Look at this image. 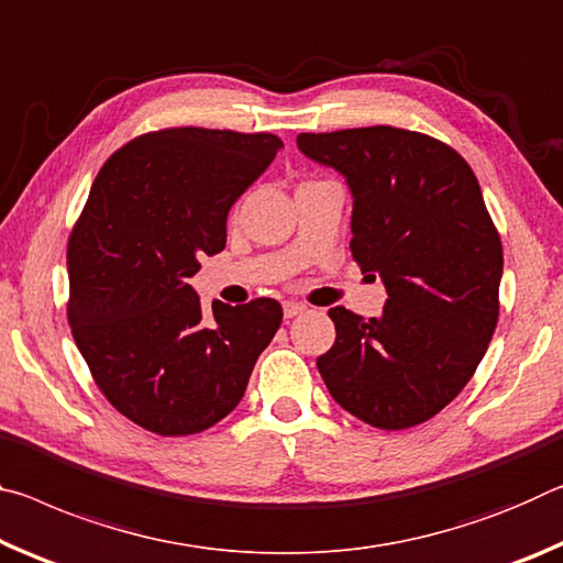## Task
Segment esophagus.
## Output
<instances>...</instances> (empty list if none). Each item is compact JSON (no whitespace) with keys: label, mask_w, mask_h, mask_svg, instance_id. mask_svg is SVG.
I'll list each match as a JSON object with an SVG mask.
<instances>
[{"label":"esophagus","mask_w":563,"mask_h":563,"mask_svg":"<svg viewBox=\"0 0 563 563\" xmlns=\"http://www.w3.org/2000/svg\"><path fill=\"white\" fill-rule=\"evenodd\" d=\"M303 311H307V307H303V303H299V301L284 303V319H294V317L303 314Z\"/></svg>","instance_id":"obj_1"}]
</instances>
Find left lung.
Masks as SVG:
<instances>
[{
	"label": "left lung",
	"instance_id": "left-lung-1",
	"mask_svg": "<svg viewBox=\"0 0 563 563\" xmlns=\"http://www.w3.org/2000/svg\"><path fill=\"white\" fill-rule=\"evenodd\" d=\"M297 146L346 179L352 254L389 297L372 319L329 309L321 379L376 429L417 427L468 384L499 319L504 252L482 187L451 146L407 129L299 134Z\"/></svg>",
	"mask_w": 563,
	"mask_h": 563
}]
</instances>
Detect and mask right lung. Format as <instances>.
<instances>
[{
  "label": "right lung",
  "instance_id": "right-lung-1",
  "mask_svg": "<svg viewBox=\"0 0 563 563\" xmlns=\"http://www.w3.org/2000/svg\"><path fill=\"white\" fill-rule=\"evenodd\" d=\"M279 150L274 134L164 129L124 144L91 184L67 249L69 327L101 394L154 434L224 419L282 324L274 299H214L207 314L189 284Z\"/></svg>",
  "mask_w": 563,
  "mask_h": 563
}]
</instances>
